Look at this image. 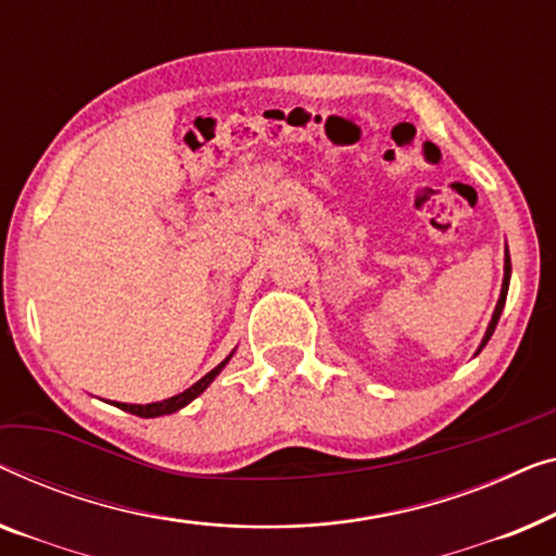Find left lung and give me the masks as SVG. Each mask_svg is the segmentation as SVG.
Instances as JSON below:
<instances>
[{"instance_id": "obj_1", "label": "left lung", "mask_w": 556, "mask_h": 556, "mask_svg": "<svg viewBox=\"0 0 556 556\" xmlns=\"http://www.w3.org/2000/svg\"><path fill=\"white\" fill-rule=\"evenodd\" d=\"M509 279H511V260H509V249H506V260H504V285H502V296H498V302H496V309H494V317H491V323H489V327H486V334H483V340H481V345H479V350H476V355L481 353L483 348H486V342L491 340V334H494V330H496V325H498V317H502V309H504V304H506V292H509Z\"/></svg>"}]
</instances>
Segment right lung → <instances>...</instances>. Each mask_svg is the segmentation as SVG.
<instances>
[{
	"label": "right lung",
	"instance_id": "add662e5",
	"mask_svg": "<svg viewBox=\"0 0 556 556\" xmlns=\"http://www.w3.org/2000/svg\"><path fill=\"white\" fill-rule=\"evenodd\" d=\"M233 355V353H231ZM231 355L224 359V363H218L214 370L203 375V378L199 382H193V386L189 390H184V393H178L174 397H166V401H159V403H148V405H128V403H113L115 408H121L125 413H132V416H140V418H159V416H168V413H176L181 410L184 405H189L193 397H199L203 390H206L211 386V380L216 378L218 372L224 370V365L229 363Z\"/></svg>",
	"mask_w": 556,
	"mask_h": 556
}]
</instances>
